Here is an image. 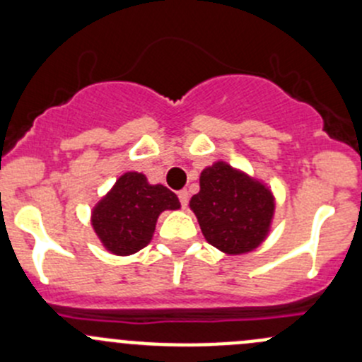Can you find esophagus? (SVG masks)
<instances>
[{
    "label": "esophagus",
    "mask_w": 362,
    "mask_h": 362,
    "mask_svg": "<svg viewBox=\"0 0 362 362\" xmlns=\"http://www.w3.org/2000/svg\"><path fill=\"white\" fill-rule=\"evenodd\" d=\"M178 199H180L182 208H187V204H189V192L185 191V189H182V191L178 192Z\"/></svg>",
    "instance_id": "esophagus-1"
}]
</instances>
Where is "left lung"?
Wrapping results in <instances>:
<instances>
[{
    "instance_id": "1",
    "label": "left lung",
    "mask_w": 362,
    "mask_h": 362,
    "mask_svg": "<svg viewBox=\"0 0 362 362\" xmlns=\"http://www.w3.org/2000/svg\"><path fill=\"white\" fill-rule=\"evenodd\" d=\"M189 204L206 242L231 255L257 249L268 236L275 211L272 191L224 160L204 168L199 192Z\"/></svg>"
}]
</instances>
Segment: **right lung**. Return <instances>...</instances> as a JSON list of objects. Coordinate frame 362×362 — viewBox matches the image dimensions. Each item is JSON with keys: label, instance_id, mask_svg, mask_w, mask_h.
I'll return each mask as SVG.
<instances>
[{"label": "right lung", "instance_id": "add662e5", "mask_svg": "<svg viewBox=\"0 0 362 362\" xmlns=\"http://www.w3.org/2000/svg\"><path fill=\"white\" fill-rule=\"evenodd\" d=\"M178 208L175 192L160 184L151 185L144 173L127 171L94 206L90 222L105 249L129 255L148 245L160 211Z\"/></svg>", "mask_w": 362, "mask_h": 362}]
</instances>
